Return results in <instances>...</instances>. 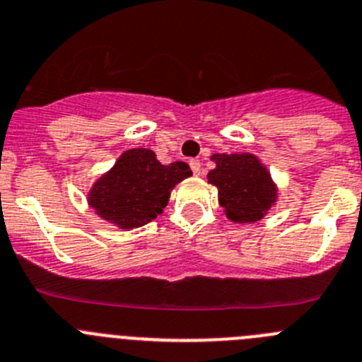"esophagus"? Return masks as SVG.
Segmentation results:
<instances>
[{"instance_id": "1", "label": "esophagus", "mask_w": 362, "mask_h": 362, "mask_svg": "<svg viewBox=\"0 0 362 362\" xmlns=\"http://www.w3.org/2000/svg\"><path fill=\"white\" fill-rule=\"evenodd\" d=\"M189 165H191V169H193V173L194 175H200V171H202V164L198 160H191L189 162Z\"/></svg>"}]
</instances>
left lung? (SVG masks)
I'll list each match as a JSON object with an SVG mask.
<instances>
[{
    "instance_id": "left-lung-1",
    "label": "left lung",
    "mask_w": 362,
    "mask_h": 362,
    "mask_svg": "<svg viewBox=\"0 0 362 362\" xmlns=\"http://www.w3.org/2000/svg\"><path fill=\"white\" fill-rule=\"evenodd\" d=\"M209 184L218 187V202L223 213L236 223L262 220L278 200V187L269 169L252 153H214Z\"/></svg>"
}]
</instances>
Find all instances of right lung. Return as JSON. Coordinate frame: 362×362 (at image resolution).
Returning a JSON list of instances; mask_svg holds the SVG:
<instances>
[{"mask_svg": "<svg viewBox=\"0 0 362 362\" xmlns=\"http://www.w3.org/2000/svg\"><path fill=\"white\" fill-rule=\"evenodd\" d=\"M191 175L185 162L164 165L151 149H128L92 185L88 205L120 229L142 227L162 214L175 185Z\"/></svg>", "mask_w": 362, "mask_h": 362, "instance_id": "add662e5", "label": "right lung"}]
</instances>
